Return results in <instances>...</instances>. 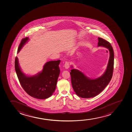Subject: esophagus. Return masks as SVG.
Returning <instances> with one entry per match:
<instances>
[{
	"instance_id": "esophagus-1",
	"label": "esophagus",
	"mask_w": 132,
	"mask_h": 132,
	"mask_svg": "<svg viewBox=\"0 0 132 132\" xmlns=\"http://www.w3.org/2000/svg\"><path fill=\"white\" fill-rule=\"evenodd\" d=\"M70 63L69 62H66L64 64V67L65 69H68L69 67H70Z\"/></svg>"
}]
</instances>
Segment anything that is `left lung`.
Here are the masks:
<instances>
[{"mask_svg":"<svg viewBox=\"0 0 132 132\" xmlns=\"http://www.w3.org/2000/svg\"><path fill=\"white\" fill-rule=\"evenodd\" d=\"M98 46L106 47L110 52L108 67L104 73L100 77L91 79L78 70L72 69L71 75L72 85L76 94L83 98L95 97L103 91L112 78L114 70V53L111 44L103 38L98 37Z\"/></svg>","mask_w":132,"mask_h":132,"instance_id":"8db88e82","label":"left lung"}]
</instances>
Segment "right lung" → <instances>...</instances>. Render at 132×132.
<instances>
[{"instance_id": "right-lung-1", "label": "right lung", "mask_w": 132, "mask_h": 132, "mask_svg": "<svg viewBox=\"0 0 132 132\" xmlns=\"http://www.w3.org/2000/svg\"><path fill=\"white\" fill-rule=\"evenodd\" d=\"M28 40V37L22 39L18 53ZM60 60L48 62L44 65L42 71L35 76L28 77L21 72L18 59L16 57L15 71L20 84L26 93L31 96L38 99H45L52 96L55 89L60 72Z\"/></svg>"}]
</instances>
